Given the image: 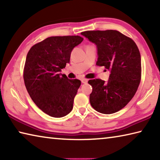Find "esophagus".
Listing matches in <instances>:
<instances>
[{"label":"esophagus","instance_id":"obj_1","mask_svg":"<svg viewBox=\"0 0 160 160\" xmlns=\"http://www.w3.org/2000/svg\"><path fill=\"white\" fill-rule=\"evenodd\" d=\"M88 80L86 79V78H82V79H81V82H82V83H87L88 82Z\"/></svg>","mask_w":160,"mask_h":160}]
</instances>
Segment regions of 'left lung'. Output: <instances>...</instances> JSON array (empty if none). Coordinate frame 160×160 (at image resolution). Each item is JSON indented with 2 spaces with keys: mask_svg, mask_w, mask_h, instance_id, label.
I'll use <instances>...</instances> for the list:
<instances>
[{
  "mask_svg": "<svg viewBox=\"0 0 160 160\" xmlns=\"http://www.w3.org/2000/svg\"><path fill=\"white\" fill-rule=\"evenodd\" d=\"M81 34L97 47L96 65L109 70V80H90L91 106L97 112L111 114L126 107L134 97L141 80V58L131 38L116 30L82 32Z\"/></svg>",
  "mask_w": 160,
  "mask_h": 160,
  "instance_id": "8db88e82",
  "label": "left lung"
}]
</instances>
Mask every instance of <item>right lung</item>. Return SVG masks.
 Returning <instances> with one entry per match:
<instances>
[{
    "label": "right lung",
    "mask_w": 160,
    "mask_h": 160,
    "mask_svg": "<svg viewBox=\"0 0 160 160\" xmlns=\"http://www.w3.org/2000/svg\"><path fill=\"white\" fill-rule=\"evenodd\" d=\"M82 40L80 36L48 37L32 47L27 55L23 70L27 90L35 104L52 117H63L72 109L81 82L59 72Z\"/></svg>",
    "instance_id": "add662e5"
}]
</instances>
